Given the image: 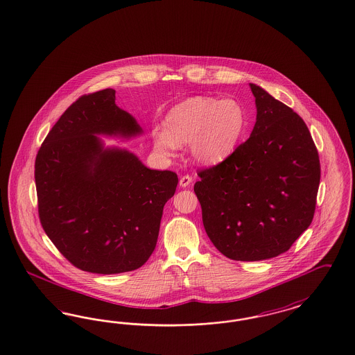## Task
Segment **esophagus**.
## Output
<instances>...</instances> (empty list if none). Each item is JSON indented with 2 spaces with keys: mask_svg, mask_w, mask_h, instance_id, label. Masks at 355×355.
<instances>
[{
  "mask_svg": "<svg viewBox=\"0 0 355 355\" xmlns=\"http://www.w3.org/2000/svg\"><path fill=\"white\" fill-rule=\"evenodd\" d=\"M191 181H193V178L190 175H184V177L180 178V186L181 187H187L189 184H191Z\"/></svg>",
  "mask_w": 355,
  "mask_h": 355,
  "instance_id": "obj_1",
  "label": "esophagus"
}]
</instances>
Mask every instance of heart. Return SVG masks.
<instances>
[{
    "label": "heart",
    "instance_id": "heart-1",
    "mask_svg": "<svg viewBox=\"0 0 355 355\" xmlns=\"http://www.w3.org/2000/svg\"><path fill=\"white\" fill-rule=\"evenodd\" d=\"M245 112L239 101L193 96L175 104L165 116L164 128L153 129L157 153L171 157L186 144L202 165H215L234 153L245 129Z\"/></svg>",
    "mask_w": 355,
    "mask_h": 355
}]
</instances>
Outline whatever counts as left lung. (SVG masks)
<instances>
[{
	"instance_id": "8db88e82",
	"label": "left lung",
	"mask_w": 355,
	"mask_h": 355,
	"mask_svg": "<svg viewBox=\"0 0 355 355\" xmlns=\"http://www.w3.org/2000/svg\"><path fill=\"white\" fill-rule=\"evenodd\" d=\"M256 123L250 139L216 166L200 171L194 191L214 245L232 260L286 252L311 226L320 158L311 132L292 108L250 83Z\"/></svg>"
}]
</instances>
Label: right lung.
<instances>
[{"label":"right lung","instance_id":"obj_1","mask_svg":"<svg viewBox=\"0 0 355 355\" xmlns=\"http://www.w3.org/2000/svg\"><path fill=\"white\" fill-rule=\"evenodd\" d=\"M114 89L85 95L51 128L35 158L38 213L50 241L76 268L114 275L153 254L175 173L152 171L99 136L129 140L142 128Z\"/></svg>","mask_w":355,"mask_h":355}]
</instances>
